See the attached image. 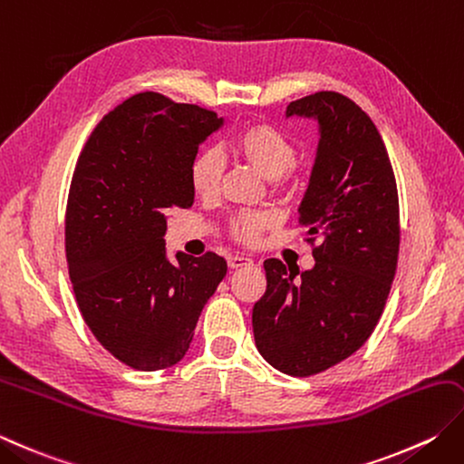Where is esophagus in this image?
Here are the masks:
<instances>
[{
    "mask_svg": "<svg viewBox=\"0 0 464 464\" xmlns=\"http://www.w3.org/2000/svg\"><path fill=\"white\" fill-rule=\"evenodd\" d=\"M227 263H229L231 269H239V267H245V266H253V261L249 257H243V256H229V259H227Z\"/></svg>",
    "mask_w": 464,
    "mask_h": 464,
    "instance_id": "1",
    "label": "esophagus"
}]
</instances>
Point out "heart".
I'll return each mask as SVG.
<instances>
[{
	"label": "heart",
	"mask_w": 464,
	"mask_h": 464,
	"mask_svg": "<svg viewBox=\"0 0 464 464\" xmlns=\"http://www.w3.org/2000/svg\"><path fill=\"white\" fill-rule=\"evenodd\" d=\"M233 157L247 162L259 175L271 179L276 185L292 188L302 179V170L295 165V144L276 126L267 122H253L245 126L229 140ZM223 175V160L219 152H198L190 165V185L198 197H211L217 193ZM276 225V217L269 211L245 208L235 213L229 221V233L245 245H256L261 235Z\"/></svg>",
	"instance_id": "b5f03b06"
}]
</instances>
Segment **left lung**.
I'll return each mask as SVG.
<instances>
[{
  "label": "left lung",
  "instance_id": "obj_1",
  "mask_svg": "<svg viewBox=\"0 0 464 464\" xmlns=\"http://www.w3.org/2000/svg\"><path fill=\"white\" fill-rule=\"evenodd\" d=\"M287 116L315 118L320 142L299 205L315 266L263 263L267 289L253 305L259 353L289 376L320 374L364 346L396 274L398 188L376 124L348 96L315 92L289 102Z\"/></svg>",
  "mask_w": 464,
  "mask_h": 464
}]
</instances>
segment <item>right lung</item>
<instances>
[{
	"label": "right lung",
	"mask_w": 464,
	"mask_h": 464,
	"mask_svg": "<svg viewBox=\"0 0 464 464\" xmlns=\"http://www.w3.org/2000/svg\"><path fill=\"white\" fill-rule=\"evenodd\" d=\"M223 118L134 94L108 112L76 162L66 207V259L90 332L116 360L154 372L183 360L207 299L227 274L213 251L167 257L170 208L195 201L190 165Z\"/></svg>",
	"instance_id": "1"
}]
</instances>
